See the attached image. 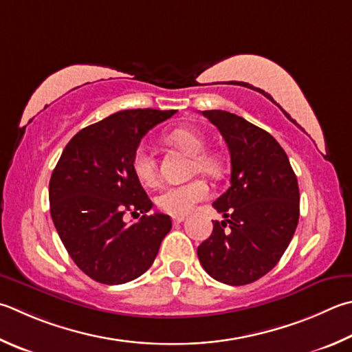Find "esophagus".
Returning <instances> with one entry per match:
<instances>
[{
  "mask_svg": "<svg viewBox=\"0 0 352 352\" xmlns=\"http://www.w3.org/2000/svg\"><path fill=\"white\" fill-rule=\"evenodd\" d=\"M182 221H184V215H174V217H172V223H174V225H178V223H182Z\"/></svg>",
  "mask_w": 352,
  "mask_h": 352,
  "instance_id": "1",
  "label": "esophagus"
}]
</instances>
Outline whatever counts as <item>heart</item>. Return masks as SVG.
<instances>
[{
	"label": "heart",
	"instance_id": "obj_1",
	"mask_svg": "<svg viewBox=\"0 0 352 352\" xmlns=\"http://www.w3.org/2000/svg\"><path fill=\"white\" fill-rule=\"evenodd\" d=\"M168 138L172 143L180 146L182 149L194 155V170H200L203 174L219 177L221 175V162L214 154H208L204 151V138L200 133L188 129V127H177L172 131ZM132 170L140 182L144 184H154L157 180V163L152 155L151 149L146 144L137 146L132 154ZM209 195V184L203 178H194V180L168 184L157 195L158 208L164 212L172 215L188 214L197 203H200Z\"/></svg>",
	"mask_w": 352,
	"mask_h": 352
}]
</instances>
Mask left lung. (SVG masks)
<instances>
[{
  "mask_svg": "<svg viewBox=\"0 0 352 352\" xmlns=\"http://www.w3.org/2000/svg\"><path fill=\"white\" fill-rule=\"evenodd\" d=\"M231 155V186L212 206L225 220L197 249L210 277L241 286L270 272L282 258L300 215L297 177L270 132L226 111H203Z\"/></svg>",
  "mask_w": 352,
  "mask_h": 352,
  "instance_id": "8db88e82",
  "label": "left lung"
}]
</instances>
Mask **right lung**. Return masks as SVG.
<instances>
[{"label":"right lung","mask_w":352,"mask_h":352,"mask_svg":"<svg viewBox=\"0 0 352 352\" xmlns=\"http://www.w3.org/2000/svg\"><path fill=\"white\" fill-rule=\"evenodd\" d=\"M175 111H120L81 129L66 144L49 183L50 217L75 265L95 282L121 285L149 270L170 231L132 170V154ZM142 219L127 226L124 214Z\"/></svg>","instance_id":"obj_1"}]
</instances>
